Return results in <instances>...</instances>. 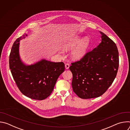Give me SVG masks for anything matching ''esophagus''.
<instances>
[{"instance_id":"34e87169","label":"esophagus","mask_w":130,"mask_h":130,"mask_svg":"<svg viewBox=\"0 0 130 130\" xmlns=\"http://www.w3.org/2000/svg\"><path fill=\"white\" fill-rule=\"evenodd\" d=\"M69 66H70V65H69V64L67 63V64H65V68H66V69H69Z\"/></svg>"}]
</instances>
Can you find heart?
Masks as SVG:
<instances>
[{
    "label": "heart",
    "mask_w": 130,
    "mask_h": 130,
    "mask_svg": "<svg viewBox=\"0 0 130 130\" xmlns=\"http://www.w3.org/2000/svg\"><path fill=\"white\" fill-rule=\"evenodd\" d=\"M90 45V40L89 37L85 36L81 39V37L76 36L67 41L63 45L65 49H73L71 51V57L73 60H78L85 56Z\"/></svg>",
    "instance_id": "heart-1"
}]
</instances>
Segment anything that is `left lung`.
I'll return each mask as SVG.
<instances>
[{
  "mask_svg": "<svg viewBox=\"0 0 130 130\" xmlns=\"http://www.w3.org/2000/svg\"><path fill=\"white\" fill-rule=\"evenodd\" d=\"M101 42L80 61L71 63L73 91L82 99L102 95L113 82L119 67L116 44L103 32Z\"/></svg>",
  "mask_w": 130,
  "mask_h": 130,
  "instance_id": "8db88e82",
  "label": "left lung"
}]
</instances>
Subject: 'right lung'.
<instances>
[{"label":"right lung","mask_w":130,"mask_h":130,"mask_svg":"<svg viewBox=\"0 0 130 130\" xmlns=\"http://www.w3.org/2000/svg\"><path fill=\"white\" fill-rule=\"evenodd\" d=\"M24 34L14 43L9 57V67L13 79L22 94L34 100H42L52 92L55 83L65 70L63 62H52L43 59L34 64L25 65L19 54L20 41Z\"/></svg>","instance_id":"1"}]
</instances>
